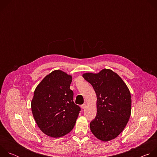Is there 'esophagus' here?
Returning <instances> with one entry per match:
<instances>
[{"instance_id": "obj_1", "label": "esophagus", "mask_w": 157, "mask_h": 157, "mask_svg": "<svg viewBox=\"0 0 157 157\" xmlns=\"http://www.w3.org/2000/svg\"><path fill=\"white\" fill-rule=\"evenodd\" d=\"M81 108L82 109H86V104H82V105H81Z\"/></svg>"}]
</instances>
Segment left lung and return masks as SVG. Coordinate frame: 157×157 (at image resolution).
<instances>
[{"label": "left lung", "instance_id": "1", "mask_svg": "<svg viewBox=\"0 0 157 157\" xmlns=\"http://www.w3.org/2000/svg\"><path fill=\"white\" fill-rule=\"evenodd\" d=\"M85 80L93 87L97 97V114L90 129L99 140L108 142L124 130L131 114V95L122 79L110 69L98 73H86Z\"/></svg>", "mask_w": 157, "mask_h": 157}]
</instances>
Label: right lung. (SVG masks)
I'll use <instances>...</instances> for the list:
<instances>
[{
  "instance_id": "1",
  "label": "right lung",
  "mask_w": 157,
  "mask_h": 157,
  "mask_svg": "<svg viewBox=\"0 0 157 157\" xmlns=\"http://www.w3.org/2000/svg\"><path fill=\"white\" fill-rule=\"evenodd\" d=\"M72 76L59 70L47 75L35 89L31 102L33 118L47 136L59 138L75 127L80 107L73 102L70 89Z\"/></svg>"
}]
</instances>
